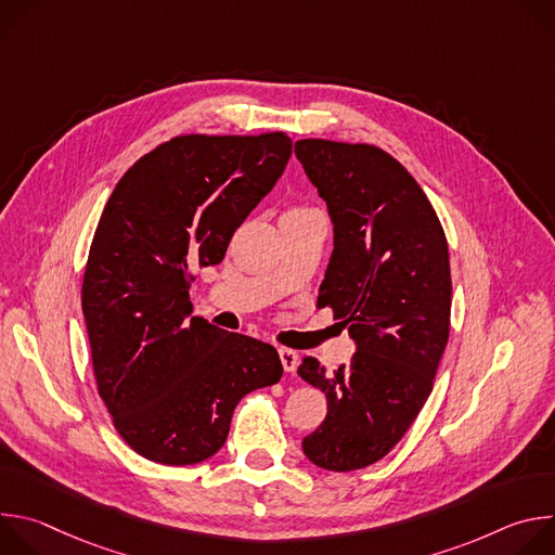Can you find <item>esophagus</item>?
Returning <instances> with one entry per match:
<instances>
[{
  "instance_id": "esophagus-1",
  "label": "esophagus",
  "mask_w": 555,
  "mask_h": 555,
  "mask_svg": "<svg viewBox=\"0 0 555 555\" xmlns=\"http://www.w3.org/2000/svg\"><path fill=\"white\" fill-rule=\"evenodd\" d=\"M279 356H281V364L287 373H294L298 362H300V356L294 351V349H287V347H281L279 349Z\"/></svg>"
}]
</instances>
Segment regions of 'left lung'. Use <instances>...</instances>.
Listing matches in <instances>:
<instances>
[{"label": "left lung", "mask_w": 555, "mask_h": 555, "mask_svg": "<svg viewBox=\"0 0 555 555\" xmlns=\"http://www.w3.org/2000/svg\"><path fill=\"white\" fill-rule=\"evenodd\" d=\"M294 151L334 221L319 307L358 345L334 373L313 358L298 366L330 404L302 452L351 472L398 446L433 390L450 338L448 242L422 186L384 149L305 138Z\"/></svg>", "instance_id": "obj_1"}]
</instances>
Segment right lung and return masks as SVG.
<instances>
[{
    "instance_id": "obj_1",
    "label": "right lung",
    "mask_w": 555,
    "mask_h": 555,
    "mask_svg": "<svg viewBox=\"0 0 555 555\" xmlns=\"http://www.w3.org/2000/svg\"><path fill=\"white\" fill-rule=\"evenodd\" d=\"M289 155L285 131L176 135L142 155L105 204L81 302L101 400L144 459L212 456L244 395L283 375L272 345L189 319V289L223 259Z\"/></svg>"
}]
</instances>
